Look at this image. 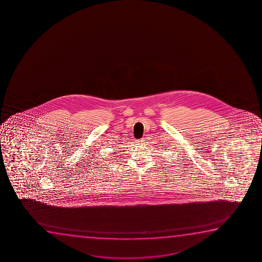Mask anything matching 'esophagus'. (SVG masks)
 I'll use <instances>...</instances> for the list:
<instances>
[{
  "label": "esophagus",
  "instance_id": "1",
  "mask_svg": "<svg viewBox=\"0 0 262 262\" xmlns=\"http://www.w3.org/2000/svg\"><path fill=\"white\" fill-rule=\"evenodd\" d=\"M136 142L138 144H142L144 142L143 139H141V140H137Z\"/></svg>",
  "mask_w": 262,
  "mask_h": 262
}]
</instances>
